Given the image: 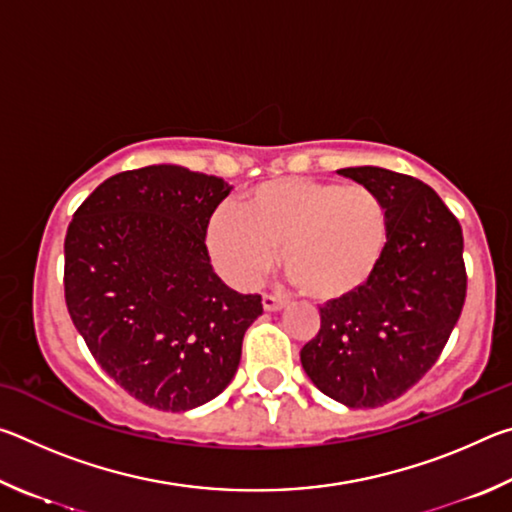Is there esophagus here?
<instances>
[{
    "mask_svg": "<svg viewBox=\"0 0 512 512\" xmlns=\"http://www.w3.org/2000/svg\"><path fill=\"white\" fill-rule=\"evenodd\" d=\"M262 305H264V309L266 311H282L284 307H287V302H284L282 298H275V296H266L262 298Z\"/></svg>",
    "mask_w": 512,
    "mask_h": 512,
    "instance_id": "esophagus-1",
    "label": "esophagus"
}]
</instances>
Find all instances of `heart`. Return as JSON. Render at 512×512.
I'll list each match as a JSON object with an SVG mask.
<instances>
[{
	"label": "heart",
	"mask_w": 512,
	"mask_h": 512,
	"mask_svg": "<svg viewBox=\"0 0 512 512\" xmlns=\"http://www.w3.org/2000/svg\"><path fill=\"white\" fill-rule=\"evenodd\" d=\"M391 219L368 187L316 178H275L250 187L237 210L219 207L205 248L225 280L250 289L271 271L275 248L289 280L318 302L366 289L384 262Z\"/></svg>",
	"instance_id": "heart-1"
}]
</instances>
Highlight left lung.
<instances>
[{
  "label": "left lung",
  "instance_id": "1",
  "mask_svg": "<svg viewBox=\"0 0 512 512\" xmlns=\"http://www.w3.org/2000/svg\"><path fill=\"white\" fill-rule=\"evenodd\" d=\"M384 201L391 241L366 289L320 309L300 352L320 393L350 409L397 400L438 361L461 316L463 230L429 185L381 167L339 169Z\"/></svg>",
  "mask_w": 512,
  "mask_h": 512
}]
</instances>
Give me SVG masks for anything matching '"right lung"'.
<instances>
[{
    "label": "right lung",
    "instance_id": "add662e5",
    "mask_svg": "<svg viewBox=\"0 0 512 512\" xmlns=\"http://www.w3.org/2000/svg\"><path fill=\"white\" fill-rule=\"evenodd\" d=\"M223 178L178 164L121 171L85 198L65 237V302L99 366L160 411L225 391L262 298L214 273L205 225Z\"/></svg>",
    "mask_w": 512,
    "mask_h": 512
}]
</instances>
